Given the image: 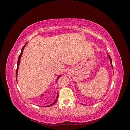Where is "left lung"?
Listing matches in <instances>:
<instances>
[{
	"label": "left lung",
	"instance_id": "obj_1",
	"mask_svg": "<svg viewBox=\"0 0 130 130\" xmlns=\"http://www.w3.org/2000/svg\"><path fill=\"white\" fill-rule=\"evenodd\" d=\"M108 57H109V58L110 62H111V66H112V68H113V66H112V61L111 57V56H110L109 55H108Z\"/></svg>",
	"mask_w": 130,
	"mask_h": 130
}]
</instances>
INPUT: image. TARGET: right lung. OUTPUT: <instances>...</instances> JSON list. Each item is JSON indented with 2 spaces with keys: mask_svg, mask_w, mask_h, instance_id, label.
I'll use <instances>...</instances> for the list:
<instances>
[{
  "mask_svg": "<svg viewBox=\"0 0 130 130\" xmlns=\"http://www.w3.org/2000/svg\"><path fill=\"white\" fill-rule=\"evenodd\" d=\"M27 43H26V44L23 46V47L22 48V50H21V54L19 55V57H18V61H17V70H16V73H15V77H16V78H17V74H18V67H19V64H20V60H21V57H22V54H23V50H24V48H25V45L27 44ZM61 76V75L60 76H59L58 77H57V80H56V82L57 81V80L58 79V78L60 77ZM16 80H17V79H16ZM58 93H57V98H56V100H55L54 102H53V103H52V104H50V105H48V106H44V107H50V106H53V105H54L56 103V102L57 101V99H58Z\"/></svg>",
  "mask_w": 130,
  "mask_h": 130,
  "instance_id": "obj_1",
  "label": "right lung"
}]
</instances>
